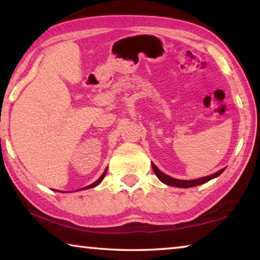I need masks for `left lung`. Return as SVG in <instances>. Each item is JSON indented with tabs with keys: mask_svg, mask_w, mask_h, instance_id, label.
<instances>
[{
	"mask_svg": "<svg viewBox=\"0 0 260 260\" xmlns=\"http://www.w3.org/2000/svg\"><path fill=\"white\" fill-rule=\"evenodd\" d=\"M151 166H152V170L155 174L157 175V178L160 180L161 182H164L165 184H169V186H173V187H181V188H189V187H195V186H200V184H203L205 182L210 181L211 179H214L217 178L218 175L221 174L225 169L218 171L217 173H214L212 175H209V177H205V178H201V179H197V180H178V179H174V178H171L169 175L162 173L160 170H158V167L152 164L151 162Z\"/></svg>",
	"mask_w": 260,
	"mask_h": 260,
	"instance_id": "1",
	"label": "left lung"
}]
</instances>
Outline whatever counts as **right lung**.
Segmentation results:
<instances>
[{"instance_id": "add662e5", "label": "right lung", "mask_w": 260, "mask_h": 260, "mask_svg": "<svg viewBox=\"0 0 260 260\" xmlns=\"http://www.w3.org/2000/svg\"><path fill=\"white\" fill-rule=\"evenodd\" d=\"M105 173H107V171H104V173L101 175V178L98 180V181H95L94 183H91V184H89V186H87V187H85V188H82V189H88V188H93V187H95V186H98L99 183H101L102 182V180L104 179V177H105Z\"/></svg>"}]
</instances>
